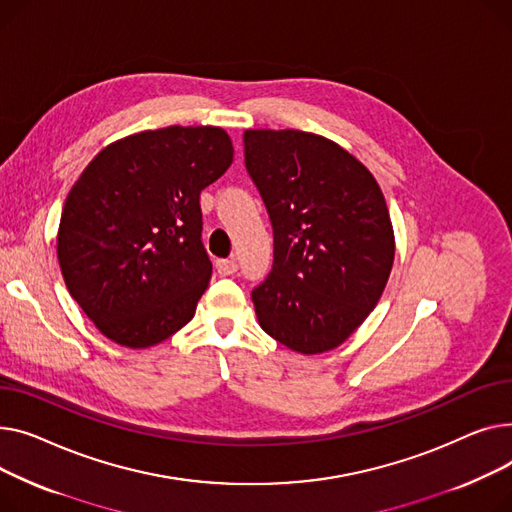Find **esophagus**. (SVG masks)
<instances>
[{
	"mask_svg": "<svg viewBox=\"0 0 512 512\" xmlns=\"http://www.w3.org/2000/svg\"><path fill=\"white\" fill-rule=\"evenodd\" d=\"M217 273L221 277H229L233 273H237V262L235 260H217Z\"/></svg>",
	"mask_w": 512,
	"mask_h": 512,
	"instance_id": "esophagus-1",
	"label": "esophagus"
}]
</instances>
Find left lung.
<instances>
[{"mask_svg":"<svg viewBox=\"0 0 512 512\" xmlns=\"http://www.w3.org/2000/svg\"><path fill=\"white\" fill-rule=\"evenodd\" d=\"M246 169L273 225V270L252 291L258 322L297 353H324L376 308L395 233L374 175L333 140L246 130Z\"/></svg>","mask_w":512,"mask_h":512,"instance_id":"8db88e82","label":"left lung"}]
</instances>
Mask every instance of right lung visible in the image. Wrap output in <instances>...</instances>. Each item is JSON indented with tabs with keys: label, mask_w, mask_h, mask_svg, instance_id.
Returning <instances> with one entry per match:
<instances>
[{
	"label": "right lung",
	"mask_w": 512,
	"mask_h": 512,
	"mask_svg": "<svg viewBox=\"0 0 512 512\" xmlns=\"http://www.w3.org/2000/svg\"><path fill=\"white\" fill-rule=\"evenodd\" d=\"M231 163L223 128L169 126L109 144L82 171L62 210L57 258L107 339L144 349L194 318L213 275L200 192Z\"/></svg>",
	"instance_id": "add662e5"
}]
</instances>
